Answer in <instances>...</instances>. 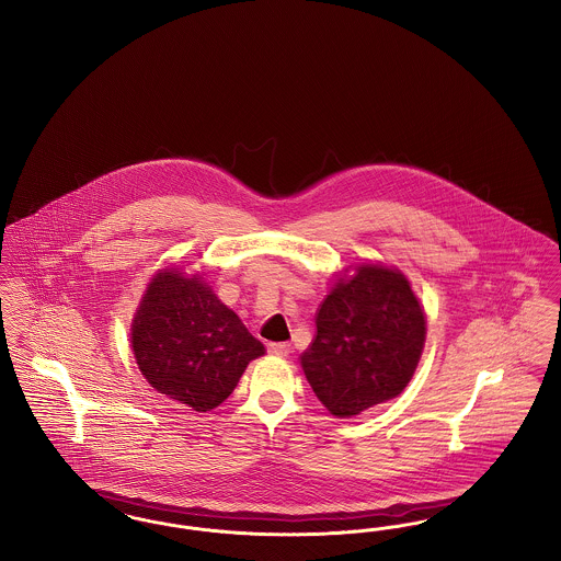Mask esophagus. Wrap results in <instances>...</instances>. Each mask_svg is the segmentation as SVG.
Masks as SVG:
<instances>
[{
    "mask_svg": "<svg viewBox=\"0 0 561 561\" xmlns=\"http://www.w3.org/2000/svg\"><path fill=\"white\" fill-rule=\"evenodd\" d=\"M268 353H273V355H288L290 353V345L288 343H268L267 345Z\"/></svg>",
    "mask_w": 561,
    "mask_h": 561,
    "instance_id": "34e87169",
    "label": "esophagus"
}]
</instances>
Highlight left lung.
I'll list each match as a JSON object with an SVG mask.
<instances>
[{
  "instance_id": "1",
  "label": "left lung",
  "mask_w": 561,
  "mask_h": 561,
  "mask_svg": "<svg viewBox=\"0 0 561 561\" xmlns=\"http://www.w3.org/2000/svg\"><path fill=\"white\" fill-rule=\"evenodd\" d=\"M425 313L400 271L364 265L321 302L300 355L318 400L339 419L398 398L419 366Z\"/></svg>"
}]
</instances>
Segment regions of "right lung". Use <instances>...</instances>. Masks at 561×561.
I'll return each mask as SVG.
<instances>
[{
  "mask_svg": "<svg viewBox=\"0 0 561 561\" xmlns=\"http://www.w3.org/2000/svg\"><path fill=\"white\" fill-rule=\"evenodd\" d=\"M136 364L149 385L195 412L227 400L265 347L199 275L153 277L133 323Z\"/></svg>",
  "mask_w": 561,
  "mask_h": 561,
  "instance_id": "add662e5",
  "label": "right lung"
}]
</instances>
